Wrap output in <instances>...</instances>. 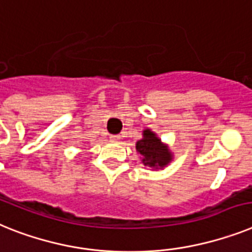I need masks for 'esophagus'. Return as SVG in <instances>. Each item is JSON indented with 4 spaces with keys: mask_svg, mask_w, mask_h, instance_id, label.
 Listing matches in <instances>:
<instances>
[{
    "mask_svg": "<svg viewBox=\"0 0 252 252\" xmlns=\"http://www.w3.org/2000/svg\"><path fill=\"white\" fill-rule=\"evenodd\" d=\"M120 139H122V137H120L119 134H111V136H110V141H111V142H119Z\"/></svg>",
    "mask_w": 252,
    "mask_h": 252,
    "instance_id": "esophagus-1",
    "label": "esophagus"
}]
</instances>
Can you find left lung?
Listing matches in <instances>:
<instances>
[{
	"mask_svg": "<svg viewBox=\"0 0 252 252\" xmlns=\"http://www.w3.org/2000/svg\"><path fill=\"white\" fill-rule=\"evenodd\" d=\"M136 150L142 155L143 165L152 169H162L173 158L168 146L164 145L151 129L143 130V138L137 141Z\"/></svg>",
	"mask_w": 252,
	"mask_h": 252,
	"instance_id": "8db88e82",
	"label": "left lung"
}]
</instances>
